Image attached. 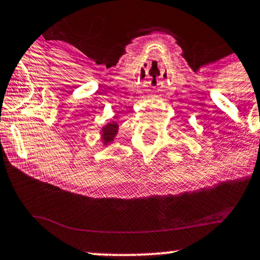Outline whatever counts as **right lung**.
<instances>
[{"label": "right lung", "instance_id": "right-lung-1", "mask_svg": "<svg viewBox=\"0 0 260 260\" xmlns=\"http://www.w3.org/2000/svg\"><path fill=\"white\" fill-rule=\"evenodd\" d=\"M118 130V125L112 123L108 124L106 127H103L102 133H103V140H105V143H109L113 140V137L115 136Z\"/></svg>", "mask_w": 260, "mask_h": 260}]
</instances>
